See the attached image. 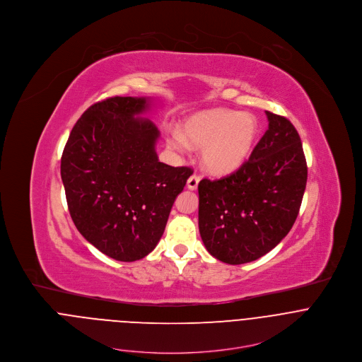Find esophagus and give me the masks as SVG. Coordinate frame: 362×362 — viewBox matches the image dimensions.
<instances>
[{
    "instance_id": "1",
    "label": "esophagus",
    "mask_w": 362,
    "mask_h": 362,
    "mask_svg": "<svg viewBox=\"0 0 362 362\" xmlns=\"http://www.w3.org/2000/svg\"><path fill=\"white\" fill-rule=\"evenodd\" d=\"M199 181H201V177H199V175H197V174H194V175H191V177L188 178V181H187V187H188L191 191H195V189L198 188Z\"/></svg>"
}]
</instances>
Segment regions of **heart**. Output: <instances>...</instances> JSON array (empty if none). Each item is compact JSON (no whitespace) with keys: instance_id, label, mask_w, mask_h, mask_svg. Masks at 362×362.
<instances>
[{"instance_id":"b5f03b06","label":"heart","mask_w":362,"mask_h":362,"mask_svg":"<svg viewBox=\"0 0 362 362\" xmlns=\"http://www.w3.org/2000/svg\"><path fill=\"white\" fill-rule=\"evenodd\" d=\"M259 134V122L251 112L233 110H209L192 115L184 125V135L174 131L168 145L187 152L189 144L202 149L207 170L228 174L238 170L252 153Z\"/></svg>"}]
</instances>
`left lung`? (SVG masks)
<instances>
[{
    "mask_svg": "<svg viewBox=\"0 0 362 362\" xmlns=\"http://www.w3.org/2000/svg\"><path fill=\"white\" fill-rule=\"evenodd\" d=\"M269 128L250 158L199 185V233L209 254L241 264L266 255L291 230L307 187V160L294 125L266 111Z\"/></svg>",
    "mask_w": 362,
    "mask_h": 362,
    "instance_id": "obj_1",
    "label": "left lung"
}]
</instances>
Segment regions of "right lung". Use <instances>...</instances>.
Returning <instances> with one entry per match:
<instances>
[{
    "mask_svg": "<svg viewBox=\"0 0 362 362\" xmlns=\"http://www.w3.org/2000/svg\"><path fill=\"white\" fill-rule=\"evenodd\" d=\"M146 98H108L74 125L61 178L78 231L104 255L134 262L160 241L177 195L194 173L158 161Z\"/></svg>",
    "mask_w": 362,
    "mask_h": 362,
    "instance_id": "add662e5",
    "label": "right lung"
}]
</instances>
